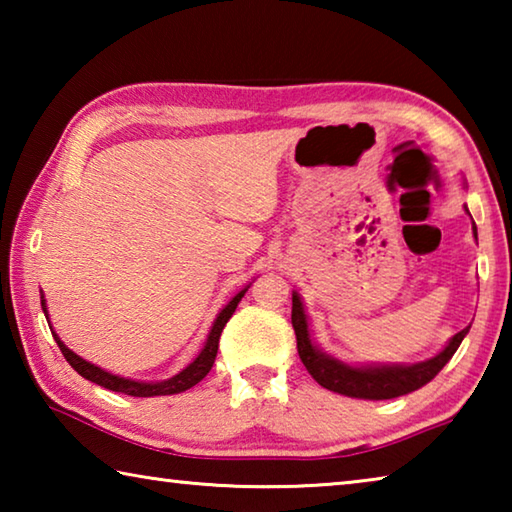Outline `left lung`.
I'll use <instances>...</instances> for the list:
<instances>
[{
  "label": "left lung",
  "instance_id": "obj_1",
  "mask_svg": "<svg viewBox=\"0 0 512 512\" xmlns=\"http://www.w3.org/2000/svg\"><path fill=\"white\" fill-rule=\"evenodd\" d=\"M472 230L476 237V225H472ZM291 323L293 329H296L298 354L302 363H305V368L309 370V375L314 377L320 386L327 388V391L348 397H359V400H393V397L418 391V388L429 384V381L445 368V363L454 357V352L465 339V334L470 332V327L461 329V332L449 339L443 352H438L433 359L411 363V366L354 368L339 359L329 357V354L318 350L316 345L311 343L305 307H302V300L296 291H293Z\"/></svg>",
  "mask_w": 512,
  "mask_h": 512
}]
</instances>
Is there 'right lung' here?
I'll list each match as a JSON object with an SVG mask.
<instances>
[{
	"label": "right lung",
	"mask_w": 512,
	"mask_h": 512,
	"mask_svg": "<svg viewBox=\"0 0 512 512\" xmlns=\"http://www.w3.org/2000/svg\"><path fill=\"white\" fill-rule=\"evenodd\" d=\"M248 291V287L244 291H239L235 298H232L228 305L221 309V314L216 316L214 325L210 329V334H207V341L203 345V350L198 357L189 363L185 370H180L178 375H173L171 379H164V381H135V379H126V377H117L112 375V372L101 370L99 366H94V363L81 359L79 354H74L72 350L67 348V345L58 339L54 334V339L58 343L60 352H63V357L67 359L69 366H72L76 372H79L81 377L94 381V384H99L103 388H108V391H115V393H126V395H133V397H155V395H176V393H183L187 388L196 386L198 381H201L207 372L212 370L214 366V359H216V350H219V339H221V332L225 323H228L230 316L235 314V309L239 305V300L244 298V293ZM42 311H45L47 316V305L45 300H42Z\"/></svg>",
	"instance_id": "obj_1"
}]
</instances>
